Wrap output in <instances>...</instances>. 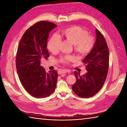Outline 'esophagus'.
<instances>
[{
	"label": "esophagus",
	"mask_w": 127,
	"mask_h": 127,
	"mask_svg": "<svg viewBox=\"0 0 127 127\" xmlns=\"http://www.w3.org/2000/svg\"><path fill=\"white\" fill-rule=\"evenodd\" d=\"M68 72V71L66 70H59L58 71V74H65Z\"/></svg>",
	"instance_id": "34e87169"
}]
</instances>
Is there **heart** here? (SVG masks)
<instances>
[{"instance_id": "heart-1", "label": "heart", "mask_w": 127, "mask_h": 127, "mask_svg": "<svg viewBox=\"0 0 127 127\" xmlns=\"http://www.w3.org/2000/svg\"><path fill=\"white\" fill-rule=\"evenodd\" d=\"M87 30L80 26H71L62 30L58 36L53 35L47 42V48L51 53H56L59 51L61 40L63 38L74 45V50L77 54L84 56L93 50L95 44V40L93 36L88 35ZM74 56L66 55L62 56L59 61L63 64H69L74 61Z\"/></svg>"}]
</instances>
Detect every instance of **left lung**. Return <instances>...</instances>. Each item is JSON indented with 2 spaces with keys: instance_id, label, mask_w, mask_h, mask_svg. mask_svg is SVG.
Masks as SVG:
<instances>
[{
  "instance_id": "obj_1",
  "label": "left lung",
  "mask_w": 127,
  "mask_h": 127,
  "mask_svg": "<svg viewBox=\"0 0 127 127\" xmlns=\"http://www.w3.org/2000/svg\"><path fill=\"white\" fill-rule=\"evenodd\" d=\"M95 44L93 50L82 62L86 64L87 73L81 76L75 71L76 81L72 85L74 93L81 98H90L101 90L106 80L109 66V51L101 32L96 29Z\"/></svg>"
}]
</instances>
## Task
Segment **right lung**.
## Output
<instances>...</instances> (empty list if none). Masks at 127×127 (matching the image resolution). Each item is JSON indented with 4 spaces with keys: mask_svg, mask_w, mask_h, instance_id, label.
<instances>
[{
    "mask_svg": "<svg viewBox=\"0 0 127 127\" xmlns=\"http://www.w3.org/2000/svg\"><path fill=\"white\" fill-rule=\"evenodd\" d=\"M56 25L40 21L29 27L21 38L16 56V66L23 88L32 96L46 98L54 92L58 78L56 70L46 73L40 65L50 56L47 50L50 31Z\"/></svg>",
    "mask_w": 127,
    "mask_h": 127,
    "instance_id": "1",
    "label": "right lung"
}]
</instances>
